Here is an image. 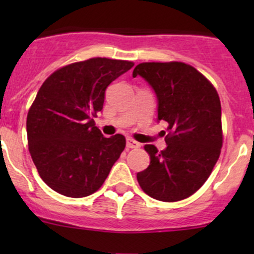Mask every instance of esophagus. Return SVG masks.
Instances as JSON below:
<instances>
[{
    "label": "esophagus",
    "mask_w": 254,
    "mask_h": 254,
    "mask_svg": "<svg viewBox=\"0 0 254 254\" xmlns=\"http://www.w3.org/2000/svg\"><path fill=\"white\" fill-rule=\"evenodd\" d=\"M127 148H139L140 147V143L132 139H127Z\"/></svg>",
    "instance_id": "1"
}]
</instances>
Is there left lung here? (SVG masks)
Instances as JSON below:
<instances>
[{
	"label": "left lung",
	"mask_w": 254,
	"mask_h": 254,
	"mask_svg": "<svg viewBox=\"0 0 254 254\" xmlns=\"http://www.w3.org/2000/svg\"><path fill=\"white\" fill-rule=\"evenodd\" d=\"M141 76L157 97V120L167 122L166 150L146 145L150 165L137 173L140 187L151 198L178 201L204 183L222 147L221 103L215 87L184 63H142L132 77Z\"/></svg>",
	"instance_id": "1"
}]
</instances>
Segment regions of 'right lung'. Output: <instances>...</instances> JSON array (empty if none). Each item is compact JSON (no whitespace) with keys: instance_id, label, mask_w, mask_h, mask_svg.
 Segmentation results:
<instances>
[{"instance_id":"add662e5","label":"right lung","mask_w":254,"mask_h":254,"mask_svg":"<svg viewBox=\"0 0 254 254\" xmlns=\"http://www.w3.org/2000/svg\"><path fill=\"white\" fill-rule=\"evenodd\" d=\"M134 66L93 58L59 68L40 87L27 117L29 152L43 181L70 198L98 190L125 148V137H104L93 117L106 89Z\"/></svg>"}]
</instances>
